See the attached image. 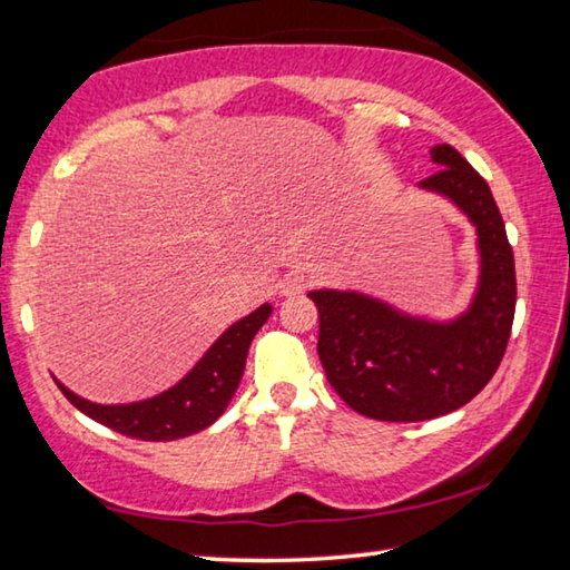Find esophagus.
<instances>
[{"instance_id": "esophagus-1", "label": "esophagus", "mask_w": 570, "mask_h": 570, "mask_svg": "<svg viewBox=\"0 0 570 570\" xmlns=\"http://www.w3.org/2000/svg\"><path fill=\"white\" fill-rule=\"evenodd\" d=\"M312 284L308 282V276L304 274V272H292V274H286L284 276V282H282V294L284 296H294V294H302V292H306V286Z\"/></svg>"}]
</instances>
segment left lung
Segmentation results:
<instances>
[{
  "label": "left lung",
  "mask_w": 570,
  "mask_h": 570,
  "mask_svg": "<svg viewBox=\"0 0 570 570\" xmlns=\"http://www.w3.org/2000/svg\"><path fill=\"white\" fill-rule=\"evenodd\" d=\"M438 170L420 180L478 226L482 276L470 312L452 324L410 320L352 292H312L320 360L336 394L364 417L420 422L468 404L493 380L513 330L515 262L485 178L452 146L430 150Z\"/></svg>",
  "instance_id": "8db88e82"
}]
</instances>
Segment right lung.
<instances>
[{
    "instance_id": "right-lung-1",
    "label": "right lung",
    "mask_w": 570,
    "mask_h": 570,
    "mask_svg": "<svg viewBox=\"0 0 570 570\" xmlns=\"http://www.w3.org/2000/svg\"><path fill=\"white\" fill-rule=\"evenodd\" d=\"M268 314H272V306L264 304L254 314H248L246 320L236 322L176 387L153 400L105 407V404H92L77 397L60 382H57V387L62 390L65 397L77 410L125 438L168 442L196 435L208 424H214L224 414L230 397H234L238 382L244 377L250 340L262 330Z\"/></svg>"
}]
</instances>
